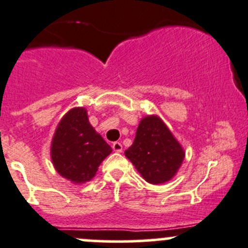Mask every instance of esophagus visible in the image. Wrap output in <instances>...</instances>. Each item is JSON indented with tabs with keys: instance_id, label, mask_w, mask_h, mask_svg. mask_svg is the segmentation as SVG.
<instances>
[{
	"instance_id": "obj_1",
	"label": "esophagus",
	"mask_w": 248,
	"mask_h": 248,
	"mask_svg": "<svg viewBox=\"0 0 248 248\" xmlns=\"http://www.w3.org/2000/svg\"><path fill=\"white\" fill-rule=\"evenodd\" d=\"M112 150H114L115 153H122V144L120 143V141L112 143Z\"/></svg>"
}]
</instances>
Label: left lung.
Segmentation results:
<instances>
[{
	"label": "left lung",
	"mask_w": 248,
	"mask_h": 248,
	"mask_svg": "<svg viewBox=\"0 0 248 248\" xmlns=\"http://www.w3.org/2000/svg\"><path fill=\"white\" fill-rule=\"evenodd\" d=\"M124 155L146 182L161 184L177 173L184 151L161 119L146 116L139 124L133 144Z\"/></svg>",
	"instance_id": "obj_1"
}]
</instances>
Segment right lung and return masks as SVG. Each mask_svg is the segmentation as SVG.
Segmentation results:
<instances>
[{
  "label": "right lung",
  "instance_id": "1",
  "mask_svg": "<svg viewBox=\"0 0 248 248\" xmlns=\"http://www.w3.org/2000/svg\"><path fill=\"white\" fill-rule=\"evenodd\" d=\"M111 146L91 126L83 108L71 109L59 122L50 149L53 165L62 177L86 183L97 173Z\"/></svg>",
  "mask_w": 248,
  "mask_h": 248
}]
</instances>
